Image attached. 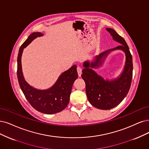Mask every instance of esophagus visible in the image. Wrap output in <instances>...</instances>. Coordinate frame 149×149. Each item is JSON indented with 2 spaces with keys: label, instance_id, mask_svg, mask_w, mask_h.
<instances>
[{
  "label": "esophagus",
  "instance_id": "34e87169",
  "mask_svg": "<svg viewBox=\"0 0 149 149\" xmlns=\"http://www.w3.org/2000/svg\"><path fill=\"white\" fill-rule=\"evenodd\" d=\"M77 70L79 77H80L81 75V70H82V69L80 67V66H77Z\"/></svg>",
  "mask_w": 149,
  "mask_h": 149
}]
</instances>
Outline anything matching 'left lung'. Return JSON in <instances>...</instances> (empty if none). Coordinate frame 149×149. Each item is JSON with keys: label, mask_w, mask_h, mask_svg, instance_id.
Here are the masks:
<instances>
[{"label": "left lung", "mask_w": 149, "mask_h": 149, "mask_svg": "<svg viewBox=\"0 0 149 149\" xmlns=\"http://www.w3.org/2000/svg\"><path fill=\"white\" fill-rule=\"evenodd\" d=\"M113 40L121 45L101 53L94 62L86 61L84 63L85 69L82 70L81 77L85 82L86 93L89 102L92 106L102 110H109L115 107L122 102L130 90L133 78V58L129 47L124 38L118 35L115 30L106 28ZM115 49H122L126 55V63L123 74L114 81H104L92 69L100 65L102 57Z\"/></svg>", "instance_id": "1"}]
</instances>
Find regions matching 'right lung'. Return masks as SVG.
<instances>
[{"instance_id":"right-lung-1","label":"right lung","mask_w":149,"mask_h":149,"mask_svg":"<svg viewBox=\"0 0 149 149\" xmlns=\"http://www.w3.org/2000/svg\"><path fill=\"white\" fill-rule=\"evenodd\" d=\"M43 36L40 32H34L20 47L17 59V77L21 89L26 100L37 111L46 114H53L67 107L74 81L77 79V65H74L59 76L52 88L46 90H38L31 86L25 81L21 69V55L23 49L34 38Z\"/></svg>"}]
</instances>
